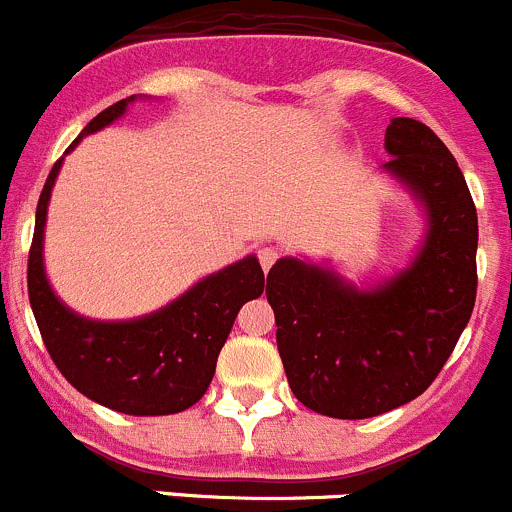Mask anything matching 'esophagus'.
<instances>
[{"label": "esophagus", "mask_w": 512, "mask_h": 512, "mask_svg": "<svg viewBox=\"0 0 512 512\" xmlns=\"http://www.w3.org/2000/svg\"><path fill=\"white\" fill-rule=\"evenodd\" d=\"M276 259H279V251H276V248H261L259 251V264L264 271H269L271 266L276 264Z\"/></svg>", "instance_id": "34e87169"}]
</instances>
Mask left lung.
I'll return each instance as SVG.
<instances>
[{"label": "left lung", "mask_w": 512, "mask_h": 512, "mask_svg": "<svg viewBox=\"0 0 512 512\" xmlns=\"http://www.w3.org/2000/svg\"><path fill=\"white\" fill-rule=\"evenodd\" d=\"M399 180L427 216L407 269L357 289L334 269L279 259L266 299L291 392L337 420H364L420 397L455 349L478 291V213L462 170L425 123L392 118L384 133Z\"/></svg>", "instance_id": "8db88e82"}]
</instances>
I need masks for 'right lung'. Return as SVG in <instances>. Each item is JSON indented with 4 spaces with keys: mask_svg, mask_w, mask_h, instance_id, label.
Instances as JSON below:
<instances>
[{
    "mask_svg": "<svg viewBox=\"0 0 512 512\" xmlns=\"http://www.w3.org/2000/svg\"><path fill=\"white\" fill-rule=\"evenodd\" d=\"M135 95L92 118L85 135L115 123ZM62 158L42 188L29 248L27 289L45 347L62 377L102 407L135 417L175 415L206 394L216 359L246 301L264 294V271L256 256L236 261L198 281L163 309L130 321H95L67 309L45 274V221Z\"/></svg>",
    "mask_w": 512,
    "mask_h": 512,
    "instance_id": "add662e5",
    "label": "right lung"
}]
</instances>
